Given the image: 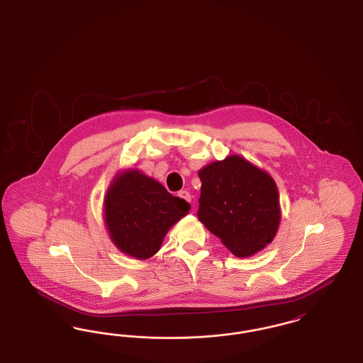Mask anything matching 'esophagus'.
Here are the masks:
<instances>
[{
	"label": "esophagus",
	"mask_w": 363,
	"mask_h": 363,
	"mask_svg": "<svg viewBox=\"0 0 363 363\" xmlns=\"http://www.w3.org/2000/svg\"><path fill=\"white\" fill-rule=\"evenodd\" d=\"M178 196L181 197V199H184V200H186L188 203L191 201V196H190L189 191L188 190H181L179 193H178Z\"/></svg>",
	"instance_id": "obj_1"
}]
</instances>
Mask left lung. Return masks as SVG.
Wrapping results in <instances>:
<instances>
[{
	"label": "left lung",
	"instance_id": "obj_1",
	"mask_svg": "<svg viewBox=\"0 0 363 363\" xmlns=\"http://www.w3.org/2000/svg\"><path fill=\"white\" fill-rule=\"evenodd\" d=\"M197 218L237 257H250L274 241L281 213L274 178L241 155L199 172Z\"/></svg>",
	"mask_w": 363,
	"mask_h": 363
}]
</instances>
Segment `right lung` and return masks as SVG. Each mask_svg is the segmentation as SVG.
<instances>
[{"label": "right lung", "mask_w": 363, "mask_h": 363, "mask_svg": "<svg viewBox=\"0 0 363 363\" xmlns=\"http://www.w3.org/2000/svg\"><path fill=\"white\" fill-rule=\"evenodd\" d=\"M154 178L136 169L117 174L106 191L104 225L116 247L126 256L147 259L159 252L169 230L189 213Z\"/></svg>", "instance_id": "add662e5"}]
</instances>
